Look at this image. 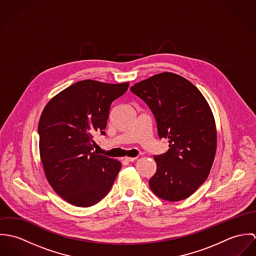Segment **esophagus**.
<instances>
[{
    "label": "esophagus",
    "instance_id": "esophagus-1",
    "mask_svg": "<svg viewBox=\"0 0 256 256\" xmlns=\"http://www.w3.org/2000/svg\"><path fill=\"white\" fill-rule=\"evenodd\" d=\"M136 158H131V156H125V158H124V160H125L126 162H132L136 160Z\"/></svg>",
    "mask_w": 256,
    "mask_h": 256
}]
</instances>
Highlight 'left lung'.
Returning a JSON list of instances; mask_svg holds the SVG:
<instances>
[{
  "instance_id": "1",
  "label": "left lung",
  "mask_w": 256,
  "mask_h": 256,
  "mask_svg": "<svg viewBox=\"0 0 256 256\" xmlns=\"http://www.w3.org/2000/svg\"><path fill=\"white\" fill-rule=\"evenodd\" d=\"M130 90L152 110L158 137L170 143L166 154L154 156L156 172L150 188L166 201L188 198L207 180L216 154V124L207 100L189 80L168 72Z\"/></svg>"
}]
</instances>
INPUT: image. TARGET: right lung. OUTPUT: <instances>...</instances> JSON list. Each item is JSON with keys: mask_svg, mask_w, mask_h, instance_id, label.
Instances as JSON below:
<instances>
[{"mask_svg": "<svg viewBox=\"0 0 256 256\" xmlns=\"http://www.w3.org/2000/svg\"><path fill=\"white\" fill-rule=\"evenodd\" d=\"M129 82L80 80L56 94L38 123L39 152L53 190L74 206L90 207L111 189L121 162L94 152V136L106 135L110 106Z\"/></svg>", "mask_w": 256, "mask_h": 256, "instance_id": "obj_1", "label": "right lung"}]
</instances>
